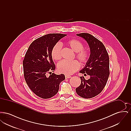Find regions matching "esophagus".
Here are the masks:
<instances>
[{"instance_id": "obj_1", "label": "esophagus", "mask_w": 131, "mask_h": 131, "mask_svg": "<svg viewBox=\"0 0 131 131\" xmlns=\"http://www.w3.org/2000/svg\"><path fill=\"white\" fill-rule=\"evenodd\" d=\"M71 78V76H70V75H65V78L66 79H69V78Z\"/></svg>"}]
</instances>
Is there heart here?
<instances>
[{"mask_svg": "<svg viewBox=\"0 0 131 131\" xmlns=\"http://www.w3.org/2000/svg\"><path fill=\"white\" fill-rule=\"evenodd\" d=\"M66 45L74 51L75 52L76 58L82 63L87 62L89 59L90 53L88 50L83 49V44L77 39H71L67 41ZM61 45L59 43L56 44L51 50V55L53 59L58 60L61 58ZM80 65L77 60H62L58 63V71L66 75H71L80 68Z\"/></svg>", "mask_w": 131, "mask_h": 131, "instance_id": "b5f03b06", "label": "heart"}]
</instances>
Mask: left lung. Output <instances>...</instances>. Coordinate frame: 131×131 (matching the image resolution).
<instances>
[{"label": "left lung", "mask_w": 131, "mask_h": 131, "mask_svg": "<svg viewBox=\"0 0 131 131\" xmlns=\"http://www.w3.org/2000/svg\"><path fill=\"white\" fill-rule=\"evenodd\" d=\"M77 35L87 42L90 55L85 67L80 71L84 75H89L90 79L86 80L80 77L81 84L75 91L83 98H91L100 94L106 85L110 75L109 56L104 44L92 35L81 33Z\"/></svg>", "instance_id": "1"}]
</instances>
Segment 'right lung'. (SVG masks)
I'll list each match as a JSON object with an SVG mask.
<instances>
[{"label": "right lung", "instance_id": "add662e5", "mask_svg": "<svg viewBox=\"0 0 131 131\" xmlns=\"http://www.w3.org/2000/svg\"><path fill=\"white\" fill-rule=\"evenodd\" d=\"M66 34L51 33L34 40L29 46L23 61L25 81L38 97L49 99L56 95L59 84L65 79L64 74L51 73L56 66L51 55L54 46Z\"/></svg>", "mask_w": 131, "mask_h": 131}]
</instances>
